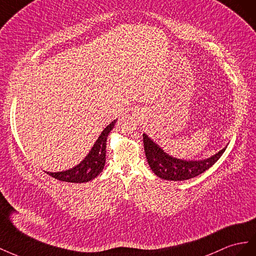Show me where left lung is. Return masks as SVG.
<instances>
[{"label": "left lung", "instance_id": "1", "mask_svg": "<svg viewBox=\"0 0 256 256\" xmlns=\"http://www.w3.org/2000/svg\"><path fill=\"white\" fill-rule=\"evenodd\" d=\"M144 147L146 158L152 172L164 180L184 181L194 178L209 170L221 158L226 147L216 154L202 160H184L170 156L156 144L144 134Z\"/></svg>", "mask_w": 256, "mask_h": 256}]
</instances>
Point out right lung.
I'll return each instance as SVG.
<instances>
[{
  "instance_id": "1",
  "label": "right lung",
  "mask_w": 256,
  "mask_h": 256,
  "mask_svg": "<svg viewBox=\"0 0 256 256\" xmlns=\"http://www.w3.org/2000/svg\"><path fill=\"white\" fill-rule=\"evenodd\" d=\"M114 123L116 120H114L109 126L105 128L96 142L94 144L89 154L86 156L82 163L68 170L47 174L56 180L64 182H74V184H82V182H88L98 177L105 166L107 136L114 128Z\"/></svg>"
}]
</instances>
